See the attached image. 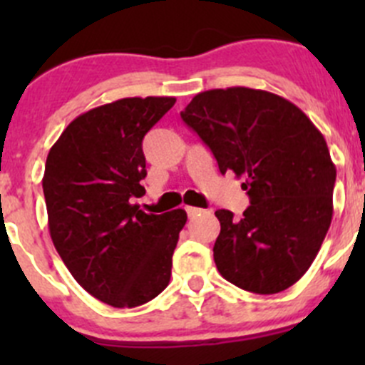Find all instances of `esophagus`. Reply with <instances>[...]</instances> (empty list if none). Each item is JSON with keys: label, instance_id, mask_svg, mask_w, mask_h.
I'll return each mask as SVG.
<instances>
[{"label": "esophagus", "instance_id": "1", "mask_svg": "<svg viewBox=\"0 0 365 365\" xmlns=\"http://www.w3.org/2000/svg\"><path fill=\"white\" fill-rule=\"evenodd\" d=\"M185 210H187V215H189V217L200 215V213H203V212H205V210L196 208V206H185Z\"/></svg>", "mask_w": 365, "mask_h": 365}]
</instances>
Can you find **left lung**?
<instances>
[{
  "label": "left lung",
  "mask_w": 365,
  "mask_h": 365,
  "mask_svg": "<svg viewBox=\"0 0 365 365\" xmlns=\"http://www.w3.org/2000/svg\"><path fill=\"white\" fill-rule=\"evenodd\" d=\"M180 114L222 175L247 178L244 217L215 212L217 270L245 292L288 289L309 270L332 222L336 165L323 134L289 101L244 86L201 91Z\"/></svg>",
  "instance_id": "left-lung-1"
}]
</instances>
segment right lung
Wrapping results in <instances>:
<instances>
[{
	"label": "right lung",
	"mask_w": 365,
	"mask_h": 365,
	"mask_svg": "<svg viewBox=\"0 0 365 365\" xmlns=\"http://www.w3.org/2000/svg\"><path fill=\"white\" fill-rule=\"evenodd\" d=\"M175 97H130L79 114L49 150V233L72 277L104 304L138 307L165 289L185 210L145 213L143 138Z\"/></svg>",
	"instance_id": "1"
}]
</instances>
